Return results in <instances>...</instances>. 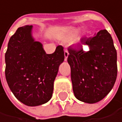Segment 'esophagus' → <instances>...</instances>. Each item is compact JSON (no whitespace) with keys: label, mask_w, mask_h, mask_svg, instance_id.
<instances>
[{"label":"esophagus","mask_w":122,"mask_h":122,"mask_svg":"<svg viewBox=\"0 0 122 122\" xmlns=\"http://www.w3.org/2000/svg\"><path fill=\"white\" fill-rule=\"evenodd\" d=\"M64 55H65V61H67V57H68V51L67 50H65V52H64Z\"/></svg>","instance_id":"esophagus-1"}]
</instances>
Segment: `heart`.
<instances>
[{"instance_id":"heart-1","label":"heart","mask_w":122,"mask_h":122,"mask_svg":"<svg viewBox=\"0 0 122 122\" xmlns=\"http://www.w3.org/2000/svg\"><path fill=\"white\" fill-rule=\"evenodd\" d=\"M78 32V29L75 28H68L64 31V32L60 35V38L62 41L65 42H67L71 41L72 44H78L80 43L83 39V35L79 34H77Z\"/></svg>"}]
</instances>
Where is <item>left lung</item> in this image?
Returning <instances> with one entry per match:
<instances>
[{
  "label": "left lung",
  "instance_id": "left-lung-1",
  "mask_svg": "<svg viewBox=\"0 0 122 122\" xmlns=\"http://www.w3.org/2000/svg\"><path fill=\"white\" fill-rule=\"evenodd\" d=\"M82 44L88 46V52L82 47L68 49L72 90L79 101L95 103L109 94L116 82L117 50L112 36L106 29L83 38Z\"/></svg>",
  "mask_w": 122,
  "mask_h": 122
}]
</instances>
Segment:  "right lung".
<instances>
[{
	"instance_id": "1",
	"label": "right lung",
	"mask_w": 122,
	"mask_h": 122,
	"mask_svg": "<svg viewBox=\"0 0 122 122\" xmlns=\"http://www.w3.org/2000/svg\"><path fill=\"white\" fill-rule=\"evenodd\" d=\"M33 26L19 27L10 38L5 55V78L19 101L29 106L48 102L59 67L65 60L63 47L47 55L32 35Z\"/></svg>"
}]
</instances>
